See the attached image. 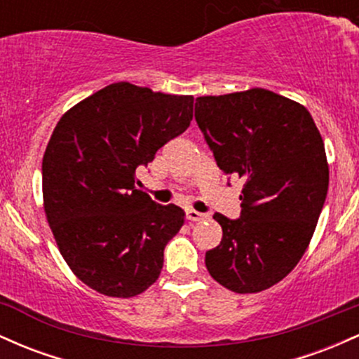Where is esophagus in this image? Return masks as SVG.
<instances>
[{"mask_svg":"<svg viewBox=\"0 0 359 359\" xmlns=\"http://www.w3.org/2000/svg\"><path fill=\"white\" fill-rule=\"evenodd\" d=\"M187 219L190 220V222H201V220H207L208 219V213H201V212H196V210H187Z\"/></svg>","mask_w":359,"mask_h":359,"instance_id":"34e87169","label":"esophagus"}]
</instances>
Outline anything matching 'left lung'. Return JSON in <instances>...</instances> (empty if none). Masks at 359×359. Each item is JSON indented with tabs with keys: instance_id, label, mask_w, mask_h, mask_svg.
<instances>
[{
	"instance_id": "left-lung-1",
	"label": "left lung",
	"mask_w": 359,
	"mask_h": 359,
	"mask_svg": "<svg viewBox=\"0 0 359 359\" xmlns=\"http://www.w3.org/2000/svg\"><path fill=\"white\" fill-rule=\"evenodd\" d=\"M195 118L217 166L244 180L241 217L215 213L222 241L208 273L236 293L263 292L297 266L329 188L324 140L304 104L252 88L200 96Z\"/></svg>"
}]
</instances>
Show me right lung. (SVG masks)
<instances>
[{
	"mask_svg": "<svg viewBox=\"0 0 359 359\" xmlns=\"http://www.w3.org/2000/svg\"><path fill=\"white\" fill-rule=\"evenodd\" d=\"M193 96L114 83L67 110L42 161L43 210L67 266L84 285L116 299L158 280L164 248L184 222L135 187V169L183 134Z\"/></svg>",
	"mask_w": 359,
	"mask_h": 359,
	"instance_id": "add662e5",
	"label": "right lung"
}]
</instances>
